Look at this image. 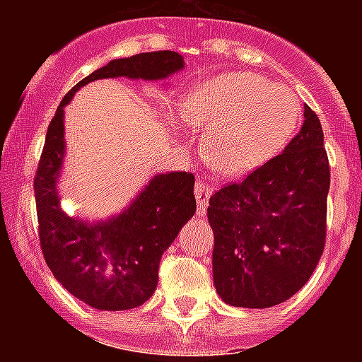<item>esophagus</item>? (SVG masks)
I'll list each match as a JSON object with an SVG mask.
<instances>
[{
	"label": "esophagus",
	"mask_w": 362,
	"mask_h": 362,
	"mask_svg": "<svg viewBox=\"0 0 362 362\" xmlns=\"http://www.w3.org/2000/svg\"><path fill=\"white\" fill-rule=\"evenodd\" d=\"M194 192H196L197 197V214L199 216H204L206 214V209H209V197L212 196L214 185H210L206 179L199 177L194 185Z\"/></svg>",
	"instance_id": "esophagus-1"
}]
</instances>
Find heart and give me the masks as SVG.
<instances>
[{"label": "heart", "instance_id": "heart-1", "mask_svg": "<svg viewBox=\"0 0 362 362\" xmlns=\"http://www.w3.org/2000/svg\"><path fill=\"white\" fill-rule=\"evenodd\" d=\"M187 121L203 137V156L225 177H243L274 159L300 124L299 98L288 86L252 72L206 83Z\"/></svg>", "mask_w": 362, "mask_h": 362}]
</instances>
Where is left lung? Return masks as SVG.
Returning <instances> with one entry per match:
<instances>
[{
	"label": "left lung",
	"instance_id": "obj_1",
	"mask_svg": "<svg viewBox=\"0 0 362 362\" xmlns=\"http://www.w3.org/2000/svg\"><path fill=\"white\" fill-rule=\"evenodd\" d=\"M328 188L321 121L305 105L300 132L279 156L210 197L214 284L221 299L270 308L308 283L325 250Z\"/></svg>",
	"mask_w": 362,
	"mask_h": 362
}]
</instances>
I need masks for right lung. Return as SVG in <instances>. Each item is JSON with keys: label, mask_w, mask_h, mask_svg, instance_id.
I'll use <instances>...</instances> for the list:
<instances>
[{"label": "right lung", "mask_w": 362, "mask_h": 362, "mask_svg": "<svg viewBox=\"0 0 362 362\" xmlns=\"http://www.w3.org/2000/svg\"><path fill=\"white\" fill-rule=\"evenodd\" d=\"M183 66V56L172 50L112 59L74 86L49 124L34 177L40 245L54 277L92 308L130 310L152 297L163 252L196 214V179L188 172L156 175L129 209L105 223L69 217L59 209L56 190L65 156L63 107L94 79H163Z\"/></svg>", "instance_id": "1"}]
</instances>
